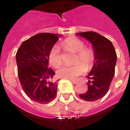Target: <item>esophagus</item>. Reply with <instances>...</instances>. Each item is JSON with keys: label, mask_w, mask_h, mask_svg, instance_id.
<instances>
[{"label": "esophagus", "mask_w": 130, "mask_h": 130, "mask_svg": "<svg viewBox=\"0 0 130 130\" xmlns=\"http://www.w3.org/2000/svg\"><path fill=\"white\" fill-rule=\"evenodd\" d=\"M71 82L73 84H76L77 83V80H75V79H71Z\"/></svg>", "instance_id": "1"}]
</instances>
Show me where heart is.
<instances>
[{
  "label": "heart",
  "mask_w": 130,
  "mask_h": 130,
  "mask_svg": "<svg viewBox=\"0 0 130 130\" xmlns=\"http://www.w3.org/2000/svg\"><path fill=\"white\" fill-rule=\"evenodd\" d=\"M62 46L68 51L75 52L72 66L64 65L57 71V75L62 78L73 79L90 69L94 63V53L90 48L85 47L82 40L75 37H69L64 40ZM48 61L55 68L59 67L62 63V55L60 47L55 44L51 47L48 54Z\"/></svg>",
  "instance_id": "1"
}]
</instances>
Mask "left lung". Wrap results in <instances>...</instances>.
Returning a JSON list of instances; mask_svg holds the SVG:
<instances>
[{
    "label": "left lung",
    "mask_w": 130,
    "mask_h": 130,
    "mask_svg": "<svg viewBox=\"0 0 130 130\" xmlns=\"http://www.w3.org/2000/svg\"><path fill=\"white\" fill-rule=\"evenodd\" d=\"M86 38L93 46L94 64L88 78V90L79 94L84 101H95L103 98L108 92L115 74L117 54L113 44L107 38L95 31L77 33Z\"/></svg>",
    "instance_id": "left-lung-1"
}]
</instances>
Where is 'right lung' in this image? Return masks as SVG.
<instances>
[{
  "instance_id": "obj_1",
  "label": "right lung",
  "mask_w": 130,
  "mask_h": 130,
  "mask_svg": "<svg viewBox=\"0 0 130 130\" xmlns=\"http://www.w3.org/2000/svg\"><path fill=\"white\" fill-rule=\"evenodd\" d=\"M59 38L55 34L40 33L21 44L16 53L19 82L27 96L40 104L55 99L58 84L53 82L55 72L48 67V54Z\"/></svg>"
}]
</instances>
